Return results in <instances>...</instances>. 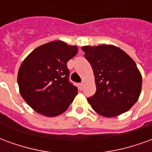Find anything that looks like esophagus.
Returning <instances> with one entry per match:
<instances>
[{
  "label": "esophagus",
  "instance_id": "34e87169",
  "mask_svg": "<svg viewBox=\"0 0 152 152\" xmlns=\"http://www.w3.org/2000/svg\"><path fill=\"white\" fill-rule=\"evenodd\" d=\"M83 87H84V82H81L80 84V89H82Z\"/></svg>",
  "mask_w": 152,
  "mask_h": 152
}]
</instances>
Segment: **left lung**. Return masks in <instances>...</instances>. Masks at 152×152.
<instances>
[{
  "instance_id": "left-lung-1",
  "label": "left lung",
  "mask_w": 152,
  "mask_h": 152,
  "mask_svg": "<svg viewBox=\"0 0 152 152\" xmlns=\"http://www.w3.org/2000/svg\"><path fill=\"white\" fill-rule=\"evenodd\" d=\"M82 50L95 79V94L87 99L92 108L105 117L129 111L142 89V76L135 62L121 49L111 45H87Z\"/></svg>"
}]
</instances>
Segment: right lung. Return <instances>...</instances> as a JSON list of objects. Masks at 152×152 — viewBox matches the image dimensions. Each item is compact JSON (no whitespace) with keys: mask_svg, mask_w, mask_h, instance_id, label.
<instances>
[{"mask_svg":"<svg viewBox=\"0 0 152 152\" xmlns=\"http://www.w3.org/2000/svg\"><path fill=\"white\" fill-rule=\"evenodd\" d=\"M77 52L75 45L54 40L37 47L23 60L18 85L23 99L34 111L53 117L68 108L78 89L69 81L66 63Z\"/></svg>","mask_w":152,"mask_h":152,"instance_id":"right-lung-1","label":"right lung"}]
</instances>
